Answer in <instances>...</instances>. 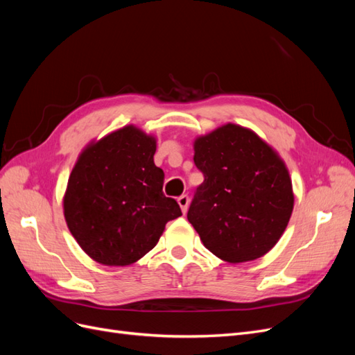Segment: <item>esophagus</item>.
Wrapping results in <instances>:
<instances>
[{
    "label": "esophagus",
    "instance_id": "1",
    "mask_svg": "<svg viewBox=\"0 0 355 355\" xmlns=\"http://www.w3.org/2000/svg\"><path fill=\"white\" fill-rule=\"evenodd\" d=\"M178 204L180 206V210H182V213H187V210H188V206H189V198H188V196H180L179 198H178Z\"/></svg>",
    "mask_w": 355,
    "mask_h": 355
}]
</instances>
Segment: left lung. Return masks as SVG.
Masks as SVG:
<instances>
[{
	"mask_svg": "<svg viewBox=\"0 0 355 355\" xmlns=\"http://www.w3.org/2000/svg\"><path fill=\"white\" fill-rule=\"evenodd\" d=\"M204 182L188 220L214 256L250 262L282 239L293 211L292 178L283 158L253 130L223 124L194 141Z\"/></svg>",
	"mask_w": 355,
	"mask_h": 355,
	"instance_id": "1",
	"label": "left lung"
}]
</instances>
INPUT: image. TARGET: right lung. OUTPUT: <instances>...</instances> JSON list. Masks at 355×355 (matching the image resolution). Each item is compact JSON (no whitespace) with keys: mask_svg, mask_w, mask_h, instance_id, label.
Returning a JSON list of instances; mask_svg holds the SVG:
<instances>
[{"mask_svg":"<svg viewBox=\"0 0 355 355\" xmlns=\"http://www.w3.org/2000/svg\"><path fill=\"white\" fill-rule=\"evenodd\" d=\"M157 137L133 124L83 148L65 196V216L84 253L105 266H127L153 250L166 223L182 216L163 194L164 171L154 164Z\"/></svg>","mask_w":355,"mask_h":355,"instance_id":"right-lung-1","label":"right lung"}]
</instances>
